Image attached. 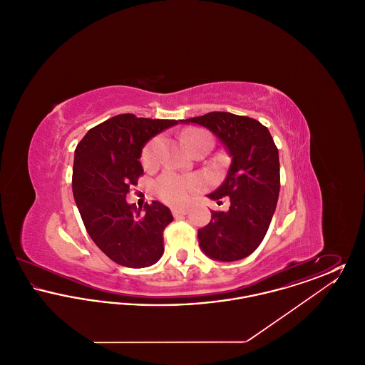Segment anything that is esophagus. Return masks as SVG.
I'll return each instance as SVG.
<instances>
[{"instance_id": "esophagus-1", "label": "esophagus", "mask_w": 365, "mask_h": 365, "mask_svg": "<svg viewBox=\"0 0 365 365\" xmlns=\"http://www.w3.org/2000/svg\"><path fill=\"white\" fill-rule=\"evenodd\" d=\"M189 213V208H174L173 209V215L175 217L178 216H183V215H187Z\"/></svg>"}]
</instances>
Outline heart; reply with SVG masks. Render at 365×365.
Listing matches in <instances>:
<instances>
[{"mask_svg": "<svg viewBox=\"0 0 365 365\" xmlns=\"http://www.w3.org/2000/svg\"><path fill=\"white\" fill-rule=\"evenodd\" d=\"M185 138L187 140L191 150L198 148L202 143H210L212 139L207 133L201 130H187L185 133ZM161 150V138L155 137L143 149L142 161L146 167L153 165L158 161ZM202 186V179L198 176H183L176 173H165L156 180L155 189L157 195L170 204H185L191 198L194 191Z\"/></svg>", "mask_w": 365, "mask_h": 365, "instance_id": "heart-1", "label": "heart"}]
</instances>
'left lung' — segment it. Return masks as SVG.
Returning <instances> with one entry per match:
<instances>
[{"instance_id":"left-lung-1","label":"left lung","mask_w":365,"mask_h":365,"mask_svg":"<svg viewBox=\"0 0 365 365\" xmlns=\"http://www.w3.org/2000/svg\"><path fill=\"white\" fill-rule=\"evenodd\" d=\"M209 130L231 157L225 182L207 197L228 210H210V222L198 230L201 250L212 260H242L264 240L278 202L279 153L267 127L230 112H210L180 120Z\"/></svg>"}]
</instances>
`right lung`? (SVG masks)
Returning <instances> with one entry per match:
<instances>
[{
    "mask_svg": "<svg viewBox=\"0 0 365 365\" xmlns=\"http://www.w3.org/2000/svg\"><path fill=\"white\" fill-rule=\"evenodd\" d=\"M176 120L118 115L87 131L73 157L72 191L83 225L110 260L130 268L150 267L164 253L163 232L174 216L153 201L143 208L125 200L143 174V146Z\"/></svg>",
    "mask_w": 365,
    "mask_h": 365,
    "instance_id": "right-lung-1",
    "label": "right lung"
}]
</instances>
